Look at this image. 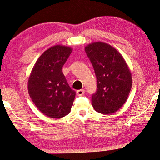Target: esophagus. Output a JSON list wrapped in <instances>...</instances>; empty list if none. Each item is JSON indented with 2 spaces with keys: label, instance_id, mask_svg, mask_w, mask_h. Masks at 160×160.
I'll list each match as a JSON object with an SVG mask.
<instances>
[{
  "label": "esophagus",
  "instance_id": "obj_1",
  "mask_svg": "<svg viewBox=\"0 0 160 160\" xmlns=\"http://www.w3.org/2000/svg\"><path fill=\"white\" fill-rule=\"evenodd\" d=\"M84 93H85L84 89H80V90L77 91V94L78 96H82V95H83Z\"/></svg>",
  "mask_w": 160,
  "mask_h": 160
}]
</instances>
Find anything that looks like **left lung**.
<instances>
[{
  "label": "left lung",
  "mask_w": 160,
  "mask_h": 160,
  "mask_svg": "<svg viewBox=\"0 0 160 160\" xmlns=\"http://www.w3.org/2000/svg\"><path fill=\"white\" fill-rule=\"evenodd\" d=\"M85 51L94 67L97 90L92 97L95 111L103 114L116 112L126 102L132 86V73L116 48L104 42H93Z\"/></svg>",
  "instance_id": "8db88e82"
}]
</instances>
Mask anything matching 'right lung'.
Segmentation results:
<instances>
[{
  "instance_id": "right-lung-1",
  "label": "right lung",
  "mask_w": 160,
  "mask_h": 160,
  "mask_svg": "<svg viewBox=\"0 0 160 160\" xmlns=\"http://www.w3.org/2000/svg\"><path fill=\"white\" fill-rule=\"evenodd\" d=\"M72 48L56 45L40 56L31 72L28 94L37 109L46 116L60 119L71 112L76 92L62 72Z\"/></svg>"
}]
</instances>
